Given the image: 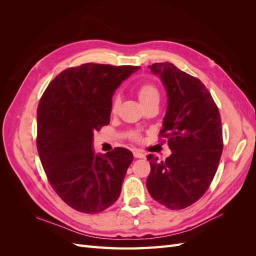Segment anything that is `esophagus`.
Segmentation results:
<instances>
[{"label": "esophagus", "mask_w": 256, "mask_h": 256, "mask_svg": "<svg viewBox=\"0 0 256 256\" xmlns=\"http://www.w3.org/2000/svg\"><path fill=\"white\" fill-rule=\"evenodd\" d=\"M134 156L136 158H145L146 154H143V152H140V150H134Z\"/></svg>", "instance_id": "esophagus-1"}]
</instances>
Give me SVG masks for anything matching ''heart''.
I'll use <instances>...</instances> for the list:
<instances>
[{"label": "heart", "instance_id": "b5f03b06", "mask_svg": "<svg viewBox=\"0 0 256 256\" xmlns=\"http://www.w3.org/2000/svg\"><path fill=\"white\" fill-rule=\"evenodd\" d=\"M138 99H140L141 104H144L146 102H152V100H159V90H157L156 86H154V85L147 83L142 85V86L138 88ZM120 104V97H116L113 100V104H112V112L118 111Z\"/></svg>", "mask_w": 256, "mask_h": 256}]
</instances>
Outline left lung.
I'll return each instance as SVG.
<instances>
[{
    "mask_svg": "<svg viewBox=\"0 0 256 256\" xmlns=\"http://www.w3.org/2000/svg\"><path fill=\"white\" fill-rule=\"evenodd\" d=\"M148 68L166 92L160 134L168 138L172 154L164 161L147 156L150 173L146 187L154 200L178 210L196 203L212 182L223 148L221 118L198 79L168 62Z\"/></svg>",
    "mask_w": 256,
    "mask_h": 256,
    "instance_id": "1",
    "label": "left lung"
}]
</instances>
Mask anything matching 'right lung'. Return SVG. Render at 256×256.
<instances>
[{"mask_svg":"<svg viewBox=\"0 0 256 256\" xmlns=\"http://www.w3.org/2000/svg\"><path fill=\"white\" fill-rule=\"evenodd\" d=\"M136 66L84 64L54 79L37 110V150L58 196L74 209L97 214L116 202L134 160L116 147L95 152L94 132L109 125L112 97Z\"/></svg>","mask_w":256,"mask_h":256,"instance_id":"obj_1","label":"right lung"}]
</instances>
